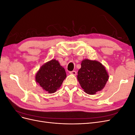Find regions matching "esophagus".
Instances as JSON below:
<instances>
[{"label": "esophagus", "instance_id": "34e87169", "mask_svg": "<svg viewBox=\"0 0 135 135\" xmlns=\"http://www.w3.org/2000/svg\"><path fill=\"white\" fill-rule=\"evenodd\" d=\"M69 73L71 74H73V75H75L76 74V71H75V70H73V71H70L69 72Z\"/></svg>", "mask_w": 135, "mask_h": 135}]
</instances>
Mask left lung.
Listing matches in <instances>:
<instances>
[{"label":"left lung","instance_id":"left-lung-1","mask_svg":"<svg viewBox=\"0 0 135 135\" xmlns=\"http://www.w3.org/2000/svg\"><path fill=\"white\" fill-rule=\"evenodd\" d=\"M77 79L85 92L95 94L103 89L109 78L105 67L97 61L85 59L81 63Z\"/></svg>","mask_w":135,"mask_h":135}]
</instances>
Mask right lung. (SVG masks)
I'll list each match as a JSON object with an SVG mask.
<instances>
[{
  "instance_id": "1",
  "label": "right lung",
  "mask_w": 135,
  "mask_h": 135,
  "mask_svg": "<svg viewBox=\"0 0 135 135\" xmlns=\"http://www.w3.org/2000/svg\"><path fill=\"white\" fill-rule=\"evenodd\" d=\"M66 77L64 68L57 61L52 60L40 68L35 80L45 91L52 93L60 88Z\"/></svg>"
}]
</instances>
